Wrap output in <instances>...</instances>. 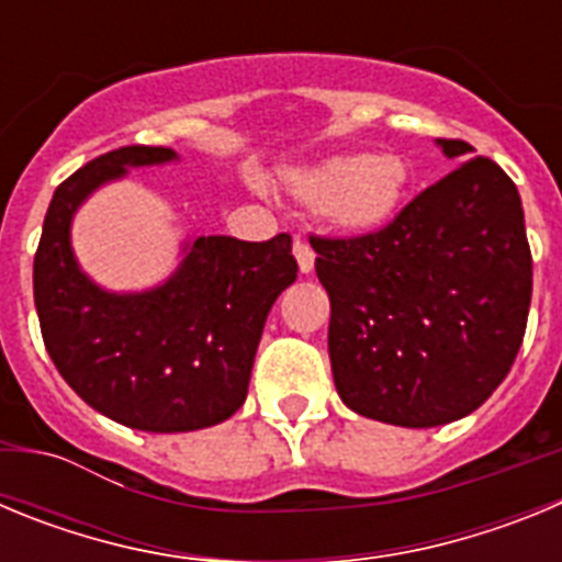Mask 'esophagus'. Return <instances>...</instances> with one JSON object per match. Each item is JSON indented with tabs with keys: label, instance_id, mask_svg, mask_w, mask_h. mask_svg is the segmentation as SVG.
<instances>
[{
	"label": "esophagus",
	"instance_id": "34e87169",
	"mask_svg": "<svg viewBox=\"0 0 562 562\" xmlns=\"http://www.w3.org/2000/svg\"><path fill=\"white\" fill-rule=\"evenodd\" d=\"M292 252H295L297 267H301V272H304V276H310V272L315 270V250H312V247L306 245L304 238H295V245H292Z\"/></svg>",
	"mask_w": 562,
	"mask_h": 562
}]
</instances>
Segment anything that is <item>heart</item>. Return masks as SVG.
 Wrapping results in <instances>:
<instances>
[{
	"label": "heart",
	"instance_id": "1",
	"mask_svg": "<svg viewBox=\"0 0 562 562\" xmlns=\"http://www.w3.org/2000/svg\"><path fill=\"white\" fill-rule=\"evenodd\" d=\"M284 186L301 205L324 211L335 231L374 236L400 216L411 168L394 151L331 154L284 171Z\"/></svg>",
	"mask_w": 562,
	"mask_h": 562
}]
</instances>
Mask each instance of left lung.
I'll list each match as a JSON object with an SVG mask.
<instances>
[{
	"label": "left lung",
	"mask_w": 562,
	"mask_h": 562,
	"mask_svg": "<svg viewBox=\"0 0 562 562\" xmlns=\"http://www.w3.org/2000/svg\"><path fill=\"white\" fill-rule=\"evenodd\" d=\"M473 157L464 140H436ZM331 301L335 389L355 414L436 428L473 414L513 369L532 301V252L515 182L473 157L385 231L310 238Z\"/></svg>",
	"instance_id": "obj_1"
}]
</instances>
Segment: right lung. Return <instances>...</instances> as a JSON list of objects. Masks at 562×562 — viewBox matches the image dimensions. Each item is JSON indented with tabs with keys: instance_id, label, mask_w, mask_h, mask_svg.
Returning a JSON list of instances; mask_svg holds the SVG:
<instances>
[{
	"instance_id": "obj_1",
	"label": "right lung",
	"mask_w": 562,
	"mask_h": 562,
	"mask_svg": "<svg viewBox=\"0 0 562 562\" xmlns=\"http://www.w3.org/2000/svg\"><path fill=\"white\" fill-rule=\"evenodd\" d=\"M180 160L173 148L126 146L78 168L53 193L33 261V297L58 374L87 405L126 428L188 434L231 419L276 297L297 278L292 238L193 236L177 270L143 292L95 284L72 250V220L128 168Z\"/></svg>"
}]
</instances>
